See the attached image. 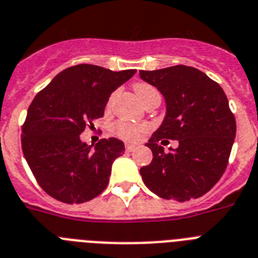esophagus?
<instances>
[{"instance_id":"esophagus-1","label":"esophagus","mask_w":258,"mask_h":258,"mask_svg":"<svg viewBox=\"0 0 258 258\" xmlns=\"http://www.w3.org/2000/svg\"><path fill=\"white\" fill-rule=\"evenodd\" d=\"M135 149L136 146H134V144H125V151H127V152H133Z\"/></svg>"}]
</instances>
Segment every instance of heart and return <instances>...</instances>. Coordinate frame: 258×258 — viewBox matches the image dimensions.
Segmentation results:
<instances>
[{
	"instance_id": "obj_1",
	"label": "heart",
	"mask_w": 258,
	"mask_h": 258,
	"mask_svg": "<svg viewBox=\"0 0 258 258\" xmlns=\"http://www.w3.org/2000/svg\"><path fill=\"white\" fill-rule=\"evenodd\" d=\"M134 90H135L136 96L139 97V99L144 105L152 98L160 97L159 90L153 85L148 84V82H136L135 85H134ZM114 97H115V94L110 96L107 105H111ZM111 130L112 133L115 134L118 138H120L123 140H127V142H136V140H139L147 133V127L144 124L125 122V120H118V122H115L111 125Z\"/></svg>"
}]
</instances>
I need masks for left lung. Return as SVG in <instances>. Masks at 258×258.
Listing matches in <instances>:
<instances>
[{
	"instance_id": "8db88e82",
	"label": "left lung",
	"mask_w": 258,
	"mask_h": 258,
	"mask_svg": "<svg viewBox=\"0 0 258 258\" xmlns=\"http://www.w3.org/2000/svg\"><path fill=\"white\" fill-rule=\"evenodd\" d=\"M140 77L165 97L166 115L147 147L152 162L140 169L151 191L185 202L213 189L228 165L236 120L226 93L199 69L174 66L140 71ZM179 140V148L164 153L158 143Z\"/></svg>"
}]
</instances>
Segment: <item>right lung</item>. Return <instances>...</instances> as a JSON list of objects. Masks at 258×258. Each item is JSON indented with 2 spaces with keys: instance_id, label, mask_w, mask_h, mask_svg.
<instances>
[{
  "instance_id": "1",
  "label": "right lung",
  "mask_w": 258,
  "mask_h": 258,
  "mask_svg": "<svg viewBox=\"0 0 258 258\" xmlns=\"http://www.w3.org/2000/svg\"><path fill=\"white\" fill-rule=\"evenodd\" d=\"M135 72L92 64L69 67L32 99L22 124V151L36 182L52 198L82 203L106 189L124 144L109 138L92 148L80 135L102 118L110 94Z\"/></svg>"
}]
</instances>
